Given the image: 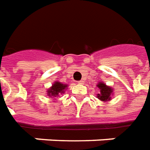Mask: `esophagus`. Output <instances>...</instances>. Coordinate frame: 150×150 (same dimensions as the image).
I'll list each match as a JSON object with an SVG mask.
<instances>
[{
	"label": "esophagus",
	"mask_w": 150,
	"mask_h": 150,
	"mask_svg": "<svg viewBox=\"0 0 150 150\" xmlns=\"http://www.w3.org/2000/svg\"><path fill=\"white\" fill-rule=\"evenodd\" d=\"M78 84H83V81H78Z\"/></svg>",
	"instance_id": "esophagus-1"
}]
</instances>
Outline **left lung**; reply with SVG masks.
Wrapping results in <instances>:
<instances>
[{
    "label": "left lung",
    "instance_id": "1",
    "mask_svg": "<svg viewBox=\"0 0 150 150\" xmlns=\"http://www.w3.org/2000/svg\"><path fill=\"white\" fill-rule=\"evenodd\" d=\"M98 87L100 88V94H98V98L100 100L105 101L110 99V95L112 93V89L109 86H105V84L100 82L98 84Z\"/></svg>",
    "mask_w": 150,
    "mask_h": 150
}]
</instances>
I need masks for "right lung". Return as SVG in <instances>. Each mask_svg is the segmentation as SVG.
Wrapping results in <instances>:
<instances>
[{
	"instance_id": "obj_1",
	"label": "right lung",
	"mask_w": 150,
	"mask_h": 150,
	"mask_svg": "<svg viewBox=\"0 0 150 150\" xmlns=\"http://www.w3.org/2000/svg\"><path fill=\"white\" fill-rule=\"evenodd\" d=\"M67 87V85H63L62 83L56 82L53 84V86H52V88H50V90L48 91L49 96L50 97H57L58 96L59 93H62L64 89Z\"/></svg>"
}]
</instances>
